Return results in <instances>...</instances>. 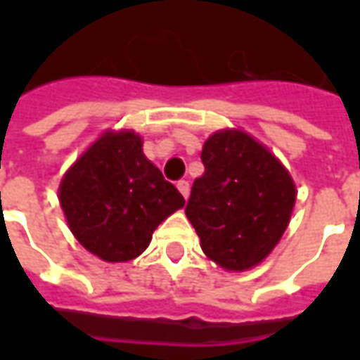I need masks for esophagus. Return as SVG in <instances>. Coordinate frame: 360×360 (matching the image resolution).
<instances>
[{
	"label": "esophagus",
	"mask_w": 360,
	"mask_h": 360,
	"mask_svg": "<svg viewBox=\"0 0 360 360\" xmlns=\"http://www.w3.org/2000/svg\"><path fill=\"white\" fill-rule=\"evenodd\" d=\"M177 188H179L181 195H183V196H185V198H187V196H188V191H191V187H188V181H185V179L177 181Z\"/></svg>",
	"instance_id": "esophagus-1"
}]
</instances>
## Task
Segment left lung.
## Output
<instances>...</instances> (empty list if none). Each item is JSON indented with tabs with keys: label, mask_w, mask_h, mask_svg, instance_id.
Returning <instances> with one entry per match:
<instances>
[{
	"label": "left lung",
	"mask_w": 360,
	"mask_h": 360,
	"mask_svg": "<svg viewBox=\"0 0 360 360\" xmlns=\"http://www.w3.org/2000/svg\"><path fill=\"white\" fill-rule=\"evenodd\" d=\"M204 173L185 206L206 257L226 270L262 262L285 231L295 185L276 156L239 131H219L204 142Z\"/></svg>",
	"instance_id": "obj_1"
}]
</instances>
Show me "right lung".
I'll use <instances>...</instances> for the list:
<instances>
[{"mask_svg":"<svg viewBox=\"0 0 360 360\" xmlns=\"http://www.w3.org/2000/svg\"><path fill=\"white\" fill-rule=\"evenodd\" d=\"M59 202L82 247L105 262H127L185 198L142 154L133 131L105 133L65 173Z\"/></svg>","mask_w":360,"mask_h":360,"instance_id":"obj_1","label":"right lung"}]
</instances>
